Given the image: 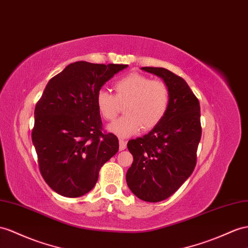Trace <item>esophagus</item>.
I'll return each mask as SVG.
<instances>
[{
	"label": "esophagus",
	"instance_id": "34e87169",
	"mask_svg": "<svg viewBox=\"0 0 248 248\" xmlns=\"http://www.w3.org/2000/svg\"><path fill=\"white\" fill-rule=\"evenodd\" d=\"M126 148V141L124 139H119V150L124 151Z\"/></svg>",
	"mask_w": 248,
	"mask_h": 248
}]
</instances>
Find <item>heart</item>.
<instances>
[{"label": "heart", "mask_w": 248, "mask_h": 248, "mask_svg": "<svg viewBox=\"0 0 248 248\" xmlns=\"http://www.w3.org/2000/svg\"><path fill=\"white\" fill-rule=\"evenodd\" d=\"M114 94L101 89L95 97L98 113L113 122L124 106L125 116L109 125L119 137H130L143 129L150 131L167 115L170 94L166 82L140 73H130L113 84Z\"/></svg>", "instance_id": "1"}]
</instances>
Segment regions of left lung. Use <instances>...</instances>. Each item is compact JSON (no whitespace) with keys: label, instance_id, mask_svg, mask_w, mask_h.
<instances>
[{"label":"left lung","instance_id":"8db88e82","mask_svg":"<svg viewBox=\"0 0 248 248\" xmlns=\"http://www.w3.org/2000/svg\"><path fill=\"white\" fill-rule=\"evenodd\" d=\"M142 70L161 78L170 100L162 122L143 137L131 139L133 163L126 172L132 193L147 202L168 199L192 175L201 139L200 104L186 81L164 68Z\"/></svg>","mask_w":248,"mask_h":248}]
</instances>
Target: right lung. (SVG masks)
Instances as JSON below:
<instances>
[{
    "instance_id": "right-lung-1",
    "label": "right lung",
    "mask_w": 248,
    "mask_h": 248,
    "mask_svg": "<svg viewBox=\"0 0 248 248\" xmlns=\"http://www.w3.org/2000/svg\"><path fill=\"white\" fill-rule=\"evenodd\" d=\"M128 65L75 62L49 80L34 109L32 142L41 175L54 192L80 197L96 185L118 138L103 129L95 97Z\"/></svg>"
}]
</instances>
